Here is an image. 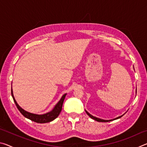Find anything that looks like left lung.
I'll return each mask as SVG.
<instances>
[{
  "mask_svg": "<svg viewBox=\"0 0 147 147\" xmlns=\"http://www.w3.org/2000/svg\"><path fill=\"white\" fill-rule=\"evenodd\" d=\"M86 113L88 114V115L89 117H91V119H94V120H95V121H98V122H109V121H112V120H103V119H99V118H97V117H95L91 115V114L89 113L87 111H86ZM122 116H123V115H121V116H120V117H118L114 119H113V120H115V119H117L121 118Z\"/></svg>",
  "mask_w": 147,
  "mask_h": 147,
  "instance_id": "left-lung-1",
  "label": "left lung"
}]
</instances>
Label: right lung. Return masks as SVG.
Instances as JSON below:
<instances>
[{"mask_svg":"<svg viewBox=\"0 0 147 147\" xmlns=\"http://www.w3.org/2000/svg\"><path fill=\"white\" fill-rule=\"evenodd\" d=\"M66 94H65L62 96L60 100L57 103L55 107H54V109L51 111H50V112L47 113L45 114H43V115H36V114L31 113L28 112V111H26L18 105V104L17 103L16 99L14 98L13 94V91H12V89H11V96L12 97H13L14 102L16 104V105L17 106V109H19V111L21 113L22 115L25 117L26 118L29 119L30 120L34 121L38 123H49V122L53 121L56 117H58L59 114L60 113L61 111L62 106H63V103L64 99H65V97Z\"/></svg>","mask_w":147,"mask_h":147,"instance_id":"1","label":"right lung"}]
</instances>
